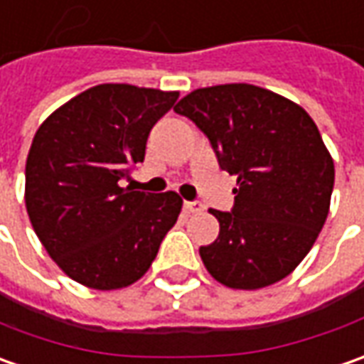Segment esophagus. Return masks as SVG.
Listing matches in <instances>:
<instances>
[{
  "mask_svg": "<svg viewBox=\"0 0 364 364\" xmlns=\"http://www.w3.org/2000/svg\"><path fill=\"white\" fill-rule=\"evenodd\" d=\"M184 208H186L188 212H200L204 206H202L200 200H186V202H184Z\"/></svg>",
  "mask_w": 364,
  "mask_h": 364,
  "instance_id": "34e87169",
  "label": "esophagus"
}]
</instances>
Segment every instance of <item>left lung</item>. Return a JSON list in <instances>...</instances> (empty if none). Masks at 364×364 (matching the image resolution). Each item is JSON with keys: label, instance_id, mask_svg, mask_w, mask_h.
Here are the masks:
<instances>
[{"label": "left lung", "instance_id": "8db88e82", "mask_svg": "<svg viewBox=\"0 0 364 364\" xmlns=\"http://www.w3.org/2000/svg\"><path fill=\"white\" fill-rule=\"evenodd\" d=\"M174 112L198 126L238 184L230 212L212 210L220 232L200 246L204 267L240 290L289 277L323 230L335 186V164L313 118L250 84L200 87Z\"/></svg>", "mask_w": 364, "mask_h": 364}]
</instances>
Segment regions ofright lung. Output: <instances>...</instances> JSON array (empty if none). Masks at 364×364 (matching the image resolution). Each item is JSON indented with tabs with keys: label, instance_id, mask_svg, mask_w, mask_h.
Masks as SVG:
<instances>
[{
	"label": "right lung",
	"instance_id": "right-lung-1",
	"mask_svg": "<svg viewBox=\"0 0 364 364\" xmlns=\"http://www.w3.org/2000/svg\"><path fill=\"white\" fill-rule=\"evenodd\" d=\"M176 92L102 84L63 104L36 132L26 162L31 226L63 272L90 289L142 279L182 198L122 188L144 162L154 124Z\"/></svg>",
	"mask_w": 364,
	"mask_h": 364
}]
</instances>
